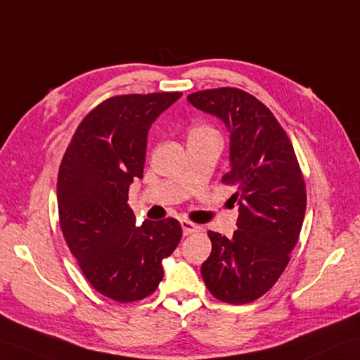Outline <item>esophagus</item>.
<instances>
[{
  "mask_svg": "<svg viewBox=\"0 0 360 360\" xmlns=\"http://www.w3.org/2000/svg\"><path fill=\"white\" fill-rule=\"evenodd\" d=\"M181 225H182L184 236L191 235V233H195V231H199V230H200V227H199L198 224H193V222L187 221V219H182V221H181Z\"/></svg>",
  "mask_w": 360,
  "mask_h": 360,
  "instance_id": "obj_1",
  "label": "esophagus"
}]
</instances>
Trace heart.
<instances>
[{"label":"heart","mask_w":360,"mask_h":360,"mask_svg":"<svg viewBox=\"0 0 360 360\" xmlns=\"http://www.w3.org/2000/svg\"><path fill=\"white\" fill-rule=\"evenodd\" d=\"M212 133H216V130L208 124H198L190 131V136H196V135H212Z\"/></svg>","instance_id":"b5f03b06"}]
</instances>
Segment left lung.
I'll use <instances>...</instances> for the list:
<instances>
[{
  "label": "left lung",
  "instance_id": "1",
  "mask_svg": "<svg viewBox=\"0 0 360 360\" xmlns=\"http://www.w3.org/2000/svg\"><path fill=\"white\" fill-rule=\"evenodd\" d=\"M188 103L230 130L231 170L222 176L239 205L233 238L208 231L212 253L200 266L208 291L227 304L253 302L290 262L302 229L307 190L293 144L265 104L236 87L199 90Z\"/></svg>",
  "mask_w": 360,
  "mask_h": 360
}]
</instances>
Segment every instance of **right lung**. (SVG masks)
<instances>
[{
    "label": "right lung",
    "instance_id": "right-lung-1",
    "mask_svg": "<svg viewBox=\"0 0 360 360\" xmlns=\"http://www.w3.org/2000/svg\"><path fill=\"white\" fill-rule=\"evenodd\" d=\"M181 91L105 99L75 130L58 172L63 236L98 293L116 302L150 296L162 281L164 257L182 238L174 218L135 225L129 187L142 178L147 131Z\"/></svg>",
    "mask_w": 360,
    "mask_h": 360
}]
</instances>
